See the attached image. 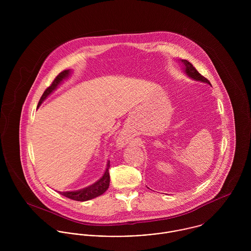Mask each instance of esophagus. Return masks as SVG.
Returning a JSON list of instances; mask_svg holds the SVG:
<instances>
[{
    "label": "esophagus",
    "mask_w": 251,
    "mask_h": 251,
    "mask_svg": "<svg viewBox=\"0 0 251 251\" xmlns=\"http://www.w3.org/2000/svg\"><path fill=\"white\" fill-rule=\"evenodd\" d=\"M117 142H118V144H119L120 146H123V145H125V142H126V140H125V137H124L123 135H120V136L118 137V140H117Z\"/></svg>",
    "instance_id": "esophagus-1"
}]
</instances>
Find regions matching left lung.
<instances>
[{"mask_svg": "<svg viewBox=\"0 0 251 251\" xmlns=\"http://www.w3.org/2000/svg\"><path fill=\"white\" fill-rule=\"evenodd\" d=\"M179 61H180V63L183 66V68L181 70H182V72L185 73V75L187 77H189V78H191V79H193L195 81H199V82H203V83H207V84L211 85L210 81L207 78H205L204 76H202L199 72H197L196 69L188 61H186V60H179Z\"/></svg>", "mask_w": 251, "mask_h": 251, "instance_id": "8db88e82", "label": "left lung"}]
</instances>
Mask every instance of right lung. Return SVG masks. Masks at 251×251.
Here are the masks:
<instances>
[{
  "label": "right lung",
  "instance_id": "add662e5",
  "mask_svg": "<svg viewBox=\"0 0 251 251\" xmlns=\"http://www.w3.org/2000/svg\"><path fill=\"white\" fill-rule=\"evenodd\" d=\"M72 73V71L71 70H68V71H64V72H61L56 78L55 80L52 82L51 86H49L43 93V95L41 96L39 101H38V104H37V107L40 106V104L65 81L67 80L71 74ZM109 168H110V160H108L107 164H106V169L102 175V177L99 180H97L95 183L87 186V187H84V188H81V189H78V190H72V191H59L60 194L72 199V200H75V201H81V202H84V201H88V200H91V199H94L96 197H99L100 195L103 194L109 187V183H110V176H109Z\"/></svg>",
  "mask_w": 251,
  "mask_h": 251
}]
</instances>
